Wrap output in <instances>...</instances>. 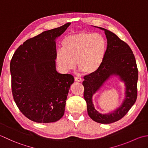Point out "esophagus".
Wrapping results in <instances>:
<instances>
[{
	"mask_svg": "<svg viewBox=\"0 0 148 148\" xmlns=\"http://www.w3.org/2000/svg\"><path fill=\"white\" fill-rule=\"evenodd\" d=\"M75 80L76 81V82H82V78H80V77H75Z\"/></svg>",
	"mask_w": 148,
	"mask_h": 148,
	"instance_id": "34e87169",
	"label": "esophagus"
}]
</instances>
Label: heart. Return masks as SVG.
Segmentation results:
<instances>
[{"label": "heart", "instance_id": "obj_1", "mask_svg": "<svg viewBox=\"0 0 148 148\" xmlns=\"http://www.w3.org/2000/svg\"><path fill=\"white\" fill-rule=\"evenodd\" d=\"M106 43L100 34L81 32L66 37L61 49L56 53V61L64 72L73 70L77 63L78 70L91 74L98 70L103 61Z\"/></svg>", "mask_w": 148, "mask_h": 148}]
</instances>
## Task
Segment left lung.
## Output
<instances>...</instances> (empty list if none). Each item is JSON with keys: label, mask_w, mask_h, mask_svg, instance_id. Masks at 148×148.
Wrapping results in <instances>:
<instances>
[{"label": "left lung", "mask_w": 148, "mask_h": 148, "mask_svg": "<svg viewBox=\"0 0 148 148\" xmlns=\"http://www.w3.org/2000/svg\"><path fill=\"white\" fill-rule=\"evenodd\" d=\"M99 29L103 30L106 35L107 49L98 70L84 77V97L87 103L89 117L97 123L109 124L123 118L136 101L138 69L134 54L129 45L114 33L103 28ZM113 74L119 75L125 82V99L123 104L114 112L101 114L95 110L92 101V95Z\"/></svg>", "instance_id": "8db88e82"}]
</instances>
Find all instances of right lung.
Segmentation results:
<instances>
[{
    "instance_id": "1",
    "label": "right lung",
    "mask_w": 148,
    "mask_h": 148,
    "mask_svg": "<svg viewBox=\"0 0 148 148\" xmlns=\"http://www.w3.org/2000/svg\"><path fill=\"white\" fill-rule=\"evenodd\" d=\"M70 25L66 23L29 39L12 57L13 99L21 112L32 121L56 122L64 114L66 100L74 77L56 71L55 40Z\"/></svg>"
}]
</instances>
